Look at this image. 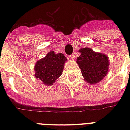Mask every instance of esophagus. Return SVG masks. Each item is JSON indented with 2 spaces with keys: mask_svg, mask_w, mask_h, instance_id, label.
Returning <instances> with one entry per match:
<instances>
[{
  "mask_svg": "<svg viewBox=\"0 0 130 130\" xmlns=\"http://www.w3.org/2000/svg\"><path fill=\"white\" fill-rule=\"evenodd\" d=\"M69 58L70 60H74V54H72V55H70V56H69Z\"/></svg>",
  "mask_w": 130,
  "mask_h": 130,
  "instance_id": "obj_1",
  "label": "esophagus"
}]
</instances>
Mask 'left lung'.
<instances>
[{
  "mask_svg": "<svg viewBox=\"0 0 130 130\" xmlns=\"http://www.w3.org/2000/svg\"><path fill=\"white\" fill-rule=\"evenodd\" d=\"M79 51L81 55L77 58L76 62L82 70L84 80L90 84L101 82L109 70L108 56L90 48H82Z\"/></svg>",
  "mask_w": 130,
  "mask_h": 130,
  "instance_id": "left-lung-1",
  "label": "left lung"
}]
</instances>
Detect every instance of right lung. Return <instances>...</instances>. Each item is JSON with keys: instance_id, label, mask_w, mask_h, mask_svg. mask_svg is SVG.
<instances>
[{"instance_id": "right-lung-1", "label": "right lung", "mask_w": 130, "mask_h": 130, "mask_svg": "<svg viewBox=\"0 0 130 130\" xmlns=\"http://www.w3.org/2000/svg\"><path fill=\"white\" fill-rule=\"evenodd\" d=\"M67 58L62 53L48 52L44 58L39 60L35 65V76L43 84L51 86L62 74Z\"/></svg>"}]
</instances>
